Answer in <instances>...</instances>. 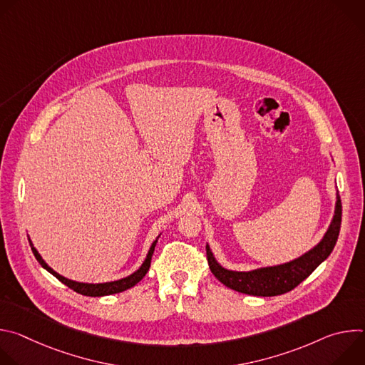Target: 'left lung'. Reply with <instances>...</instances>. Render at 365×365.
<instances>
[{"mask_svg": "<svg viewBox=\"0 0 365 365\" xmlns=\"http://www.w3.org/2000/svg\"><path fill=\"white\" fill-rule=\"evenodd\" d=\"M341 217L342 205L339 195H336L335 215L322 241L290 263L257 269L252 272H232L220 266L210 250V245H206L207 264H210L212 274L232 290L252 296H277L287 293L310 276L312 272L329 257L339 235Z\"/></svg>", "mask_w": 365, "mask_h": 365, "instance_id": "left-lung-1", "label": "left lung"}]
</instances>
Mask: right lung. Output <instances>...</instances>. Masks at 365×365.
<instances>
[{"label":"right lung","instance_id":"obj_1","mask_svg":"<svg viewBox=\"0 0 365 365\" xmlns=\"http://www.w3.org/2000/svg\"><path fill=\"white\" fill-rule=\"evenodd\" d=\"M29 241H30V240H29ZM155 242H158V240H155V241L151 244V247H150V250H148V254H147V257H145V259H144V263L141 264V267H140L135 273H133L131 276H128V277H125V279L117 280V282L98 283V284L79 283V282H73V280H69V279H66V277L58 274L53 269H50V267L44 263V259L41 258V255L37 252V250L33 247L31 242H30V245H31V251H33L36 259L41 264L43 269H46L48 273L53 274L58 280H61L63 284H66L69 289L75 290L76 293H81V294H83V296H93V297H96V296H107V294L120 293V292H124V290H127V289L135 286V284L147 274V272H148V269H150V263H151V257H153V252H154Z\"/></svg>","mask_w":365,"mask_h":365}]
</instances>
